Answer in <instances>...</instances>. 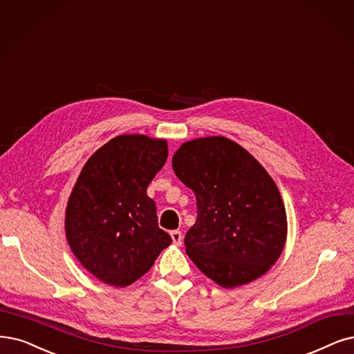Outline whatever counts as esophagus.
Instances as JSON below:
<instances>
[{"instance_id":"34e87169","label":"esophagus","mask_w":354,"mask_h":354,"mask_svg":"<svg viewBox=\"0 0 354 354\" xmlns=\"http://www.w3.org/2000/svg\"><path fill=\"white\" fill-rule=\"evenodd\" d=\"M170 238H172L175 245H182V232L180 230H172L170 232Z\"/></svg>"}]
</instances>
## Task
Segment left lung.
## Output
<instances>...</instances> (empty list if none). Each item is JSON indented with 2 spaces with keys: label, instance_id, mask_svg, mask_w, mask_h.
<instances>
[{
  "label": "left lung",
  "instance_id": "left-lung-1",
  "mask_svg": "<svg viewBox=\"0 0 354 354\" xmlns=\"http://www.w3.org/2000/svg\"><path fill=\"white\" fill-rule=\"evenodd\" d=\"M172 167L197 198V220L185 234L192 263L226 289L266 274L287 236L286 208L267 170L226 137L184 142Z\"/></svg>",
  "mask_w": 354,
  "mask_h": 354
}]
</instances>
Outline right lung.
Here are the masks:
<instances>
[{"label":"right lung","mask_w":354,"mask_h":354,"mask_svg":"<svg viewBox=\"0 0 354 354\" xmlns=\"http://www.w3.org/2000/svg\"><path fill=\"white\" fill-rule=\"evenodd\" d=\"M166 159V140L127 134L108 141L82 169L65 210V236L100 281L133 284L172 243L147 195Z\"/></svg>","instance_id":"right-lung-1"}]
</instances>
